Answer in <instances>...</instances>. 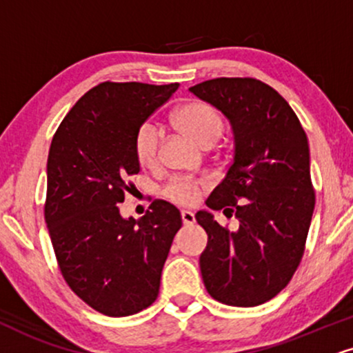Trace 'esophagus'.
<instances>
[{
    "label": "esophagus",
    "instance_id": "esophagus-1",
    "mask_svg": "<svg viewBox=\"0 0 353 353\" xmlns=\"http://www.w3.org/2000/svg\"><path fill=\"white\" fill-rule=\"evenodd\" d=\"M181 219H183V224L185 225H191L194 224V214L191 211H181Z\"/></svg>",
    "mask_w": 353,
    "mask_h": 353
}]
</instances>
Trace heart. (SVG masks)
Instances as JSON below:
<instances>
[{
    "label": "heart",
    "instance_id": "1",
    "mask_svg": "<svg viewBox=\"0 0 353 353\" xmlns=\"http://www.w3.org/2000/svg\"><path fill=\"white\" fill-rule=\"evenodd\" d=\"M173 123L201 147L212 145L224 129V121L217 110L198 99L181 104L173 112ZM160 139L162 134L155 124L145 123L139 128L134 145L142 165H154L157 162ZM167 196L178 204H194L201 196V183L194 180H175L167 186Z\"/></svg>",
    "mask_w": 353,
    "mask_h": 353
}]
</instances>
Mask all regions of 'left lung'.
Returning <instances> with one entry per match:
<instances>
[{"label": "left lung", "mask_w": 353, "mask_h": 353, "mask_svg": "<svg viewBox=\"0 0 353 353\" xmlns=\"http://www.w3.org/2000/svg\"><path fill=\"white\" fill-rule=\"evenodd\" d=\"M190 91L223 112L234 132L232 162L206 206L234 216L239 228L196 212L208 234L204 286L229 306H259L288 285L304 254L316 203L306 132L286 99L255 78H214Z\"/></svg>", "instance_id": "8db88e82"}]
</instances>
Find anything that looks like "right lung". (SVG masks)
<instances>
[{
    "label": "right lung",
    "mask_w": 353,
    "mask_h": 353,
    "mask_svg": "<svg viewBox=\"0 0 353 353\" xmlns=\"http://www.w3.org/2000/svg\"><path fill=\"white\" fill-rule=\"evenodd\" d=\"M178 86L104 81L78 99L52 139L43 210L52 247L73 293L101 314H136L159 296L180 211L157 199L141 219H125L117 204L141 172L139 128Z\"/></svg>",
    "instance_id": "1"
}]
</instances>
